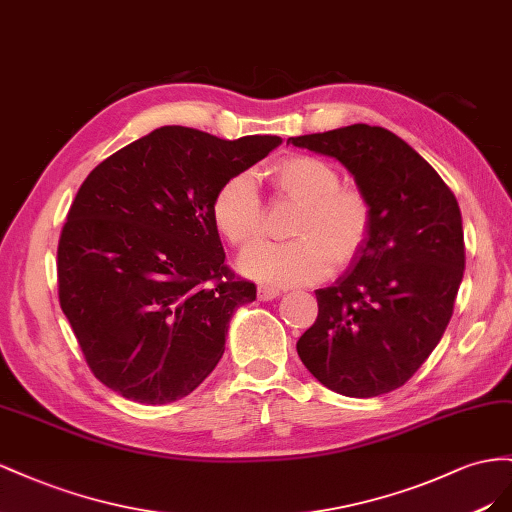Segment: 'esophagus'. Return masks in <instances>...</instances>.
Here are the masks:
<instances>
[{"instance_id": "34e87169", "label": "esophagus", "mask_w": 512, "mask_h": 512, "mask_svg": "<svg viewBox=\"0 0 512 512\" xmlns=\"http://www.w3.org/2000/svg\"><path fill=\"white\" fill-rule=\"evenodd\" d=\"M279 294H281V291L276 289V287H268V285H259V287H257V298L264 300V302L274 300Z\"/></svg>"}]
</instances>
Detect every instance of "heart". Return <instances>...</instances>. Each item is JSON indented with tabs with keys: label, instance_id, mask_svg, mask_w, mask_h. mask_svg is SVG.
Returning <instances> with one entry per match:
<instances>
[{
	"label": "heart",
	"instance_id": "1",
	"mask_svg": "<svg viewBox=\"0 0 512 512\" xmlns=\"http://www.w3.org/2000/svg\"><path fill=\"white\" fill-rule=\"evenodd\" d=\"M276 191L298 203L285 244H264L248 251L240 268L268 285H306L324 279L332 264L345 268L362 253L371 233V203L326 160L294 154L272 167ZM212 223L231 244L246 251L266 233L264 203L251 173L227 178L212 199Z\"/></svg>",
	"mask_w": 512,
	"mask_h": 512
}]
</instances>
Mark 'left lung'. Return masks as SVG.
<instances>
[{"instance_id":"obj_1","label":"left lung","mask_w":512,"mask_h":512,"mask_svg":"<svg viewBox=\"0 0 512 512\" xmlns=\"http://www.w3.org/2000/svg\"><path fill=\"white\" fill-rule=\"evenodd\" d=\"M289 143L337 158L373 214L362 253L337 283L315 291L319 313L298 356L345 397L397 390L431 356L455 309L465 268L459 203L427 160L382 126Z\"/></svg>"}]
</instances>
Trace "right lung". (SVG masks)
Wrapping results in <instances>:
<instances>
[{
  "label": "right lung",
  "mask_w": 512,
  "mask_h": 512,
  "mask_svg": "<svg viewBox=\"0 0 512 512\" xmlns=\"http://www.w3.org/2000/svg\"><path fill=\"white\" fill-rule=\"evenodd\" d=\"M281 137L163 126L87 175L57 244V294L96 379L124 399L191 394L225 352L255 283L225 264L212 199Z\"/></svg>",
  "instance_id": "right-lung-1"
}]
</instances>
